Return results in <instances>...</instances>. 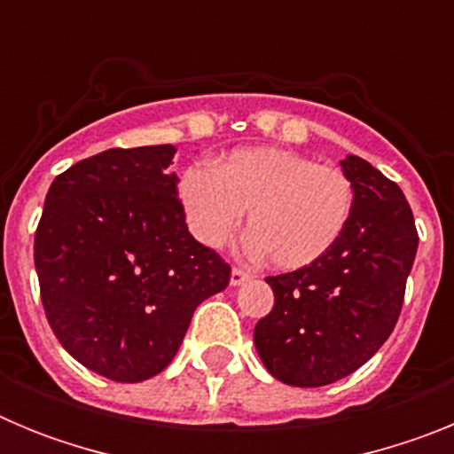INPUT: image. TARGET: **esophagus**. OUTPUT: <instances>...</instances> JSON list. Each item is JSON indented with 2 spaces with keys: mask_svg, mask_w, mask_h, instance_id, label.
<instances>
[{
  "mask_svg": "<svg viewBox=\"0 0 454 454\" xmlns=\"http://www.w3.org/2000/svg\"><path fill=\"white\" fill-rule=\"evenodd\" d=\"M247 279H250V272H246L243 268H231V277H230L231 286H240V284L247 282Z\"/></svg>",
  "mask_w": 454,
  "mask_h": 454,
  "instance_id": "esophagus-1",
  "label": "esophagus"
}]
</instances>
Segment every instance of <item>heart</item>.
Wrapping results in <instances>:
<instances>
[{
  "label": "heart",
  "mask_w": 454,
  "mask_h": 454,
  "mask_svg": "<svg viewBox=\"0 0 454 454\" xmlns=\"http://www.w3.org/2000/svg\"><path fill=\"white\" fill-rule=\"evenodd\" d=\"M191 234L227 246L247 211L250 250L282 270H302L330 254L355 211V188L340 168L284 147H240L214 170L191 166L179 179Z\"/></svg>",
  "instance_id": "heart-1"
}]
</instances>
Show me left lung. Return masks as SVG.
Instances as JSON below:
<instances>
[{
	"label": "left lung",
	"instance_id": "obj_1",
	"mask_svg": "<svg viewBox=\"0 0 454 454\" xmlns=\"http://www.w3.org/2000/svg\"><path fill=\"white\" fill-rule=\"evenodd\" d=\"M340 168L355 188L346 234L314 266L266 277L275 307L254 327L263 366L291 387L343 380L384 346L419 247L398 184L359 156L348 154Z\"/></svg>",
	"mask_w": 454,
	"mask_h": 454
}]
</instances>
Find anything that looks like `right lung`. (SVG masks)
Masks as SVG:
<instances>
[{
	"instance_id": "right-lung-1",
	"label": "right lung",
	"mask_w": 454,
	"mask_h": 454,
	"mask_svg": "<svg viewBox=\"0 0 454 454\" xmlns=\"http://www.w3.org/2000/svg\"><path fill=\"white\" fill-rule=\"evenodd\" d=\"M172 145L106 150L51 182L34 240L56 339L114 382H143L175 359L192 311L231 268L192 239L168 172Z\"/></svg>"
}]
</instances>
